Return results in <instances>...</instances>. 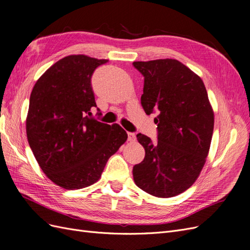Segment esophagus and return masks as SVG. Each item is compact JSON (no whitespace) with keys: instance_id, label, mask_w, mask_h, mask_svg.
I'll return each mask as SVG.
<instances>
[{"instance_id":"34e87169","label":"esophagus","mask_w":250,"mask_h":250,"mask_svg":"<svg viewBox=\"0 0 250 250\" xmlns=\"http://www.w3.org/2000/svg\"><path fill=\"white\" fill-rule=\"evenodd\" d=\"M127 139L128 141H135L136 140V135L135 133H127Z\"/></svg>"}]
</instances>
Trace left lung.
<instances>
[{"label":"left lung","instance_id":"8db88e82","mask_svg":"<svg viewBox=\"0 0 250 250\" xmlns=\"http://www.w3.org/2000/svg\"><path fill=\"white\" fill-rule=\"evenodd\" d=\"M133 65L144 77V112L158 114L157 142L137 134L146 157L133 167L134 182L157 197L179 195L196 181L210 149L214 113L207 89L203 80L175 59Z\"/></svg>","mask_w":250,"mask_h":250}]
</instances>
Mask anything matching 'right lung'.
Returning <instances> with one entry per match:
<instances>
[{
    "label": "right lung",
    "instance_id": "add662e5",
    "mask_svg": "<svg viewBox=\"0 0 250 250\" xmlns=\"http://www.w3.org/2000/svg\"><path fill=\"white\" fill-rule=\"evenodd\" d=\"M107 62L67 56L47 69L31 92L29 146L47 178L64 189H82L99 181L109 158L127 139L119 125L90 117L96 107L91 77Z\"/></svg>",
    "mask_w": 250,
    "mask_h": 250
}]
</instances>
